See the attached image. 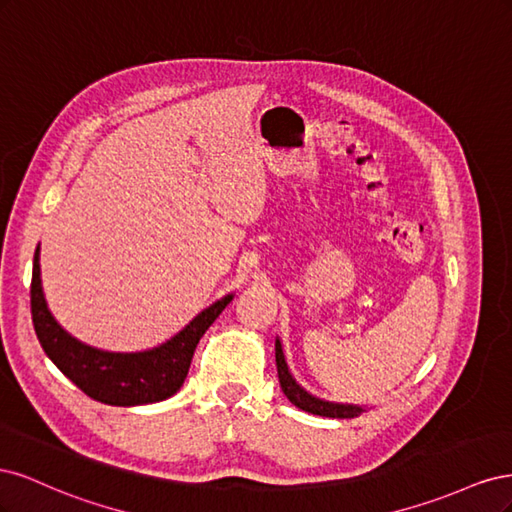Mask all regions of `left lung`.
<instances>
[{
  "label": "left lung",
  "instance_id": "obj_1",
  "mask_svg": "<svg viewBox=\"0 0 512 512\" xmlns=\"http://www.w3.org/2000/svg\"><path fill=\"white\" fill-rule=\"evenodd\" d=\"M275 363H277V376H280V384L284 395L290 399V404H294L297 408L309 412V414H318V416H329V418H354L359 416L361 412H365L359 406H344V404H331V401H322L318 397H312L307 391H303L301 386L294 382V378L290 376L284 352H282V344L280 339L275 342Z\"/></svg>",
  "mask_w": 512,
  "mask_h": 512
}]
</instances>
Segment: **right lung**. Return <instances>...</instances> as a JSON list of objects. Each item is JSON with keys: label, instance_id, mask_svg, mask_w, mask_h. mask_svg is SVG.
<instances>
[{"label": "right lung", "instance_id": "right-lung-1", "mask_svg": "<svg viewBox=\"0 0 512 512\" xmlns=\"http://www.w3.org/2000/svg\"><path fill=\"white\" fill-rule=\"evenodd\" d=\"M40 247L34 254L32 273V320L34 329L46 356L59 367L61 374L70 378L79 389L108 406H143L175 395L188 376L194 350L200 337L211 327L224 307L232 301V294L213 303L203 314H198L188 327L175 335L164 346L136 352L115 354L89 348L76 342L46 309L40 284Z\"/></svg>", "mask_w": 512, "mask_h": 512}]
</instances>
